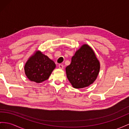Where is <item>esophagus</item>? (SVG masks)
Here are the masks:
<instances>
[{
	"label": "esophagus",
	"instance_id": "obj_1",
	"mask_svg": "<svg viewBox=\"0 0 129 129\" xmlns=\"http://www.w3.org/2000/svg\"><path fill=\"white\" fill-rule=\"evenodd\" d=\"M59 69H63V68H64V66H63V65H62V64H59Z\"/></svg>",
	"mask_w": 129,
	"mask_h": 129
}]
</instances>
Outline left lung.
<instances>
[{
	"label": "left lung",
	"mask_w": 129,
	"mask_h": 129,
	"mask_svg": "<svg viewBox=\"0 0 129 129\" xmlns=\"http://www.w3.org/2000/svg\"><path fill=\"white\" fill-rule=\"evenodd\" d=\"M100 65L89 46L84 44L76 52L71 64L66 68L67 78L75 88L88 87L96 80Z\"/></svg>",
	"instance_id": "left-lung-1"
}]
</instances>
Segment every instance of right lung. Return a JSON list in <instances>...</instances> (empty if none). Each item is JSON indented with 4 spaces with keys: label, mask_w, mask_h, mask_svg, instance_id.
I'll use <instances>...</instances> for the list:
<instances>
[{
    "label": "right lung",
    "mask_w": 129,
    "mask_h": 129,
    "mask_svg": "<svg viewBox=\"0 0 129 129\" xmlns=\"http://www.w3.org/2000/svg\"><path fill=\"white\" fill-rule=\"evenodd\" d=\"M55 68L53 61L38 51L26 62L24 71L29 80L40 83L47 80Z\"/></svg>",
    "instance_id": "add662e5"
}]
</instances>
